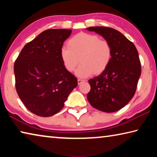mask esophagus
<instances>
[{
    "mask_svg": "<svg viewBox=\"0 0 157 157\" xmlns=\"http://www.w3.org/2000/svg\"><path fill=\"white\" fill-rule=\"evenodd\" d=\"M84 82H85V80H84V79H78V84H81L82 83H83Z\"/></svg>",
    "mask_w": 157,
    "mask_h": 157,
    "instance_id": "esophagus-1",
    "label": "esophagus"
}]
</instances>
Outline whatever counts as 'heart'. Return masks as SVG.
<instances>
[{"mask_svg":"<svg viewBox=\"0 0 157 157\" xmlns=\"http://www.w3.org/2000/svg\"><path fill=\"white\" fill-rule=\"evenodd\" d=\"M67 45L68 47L60 49L61 61L66 71L73 72L79 58L82 64L75 71L79 78H86L94 73H103L112 59L111 45L96 34L78 33L69 39Z\"/></svg>","mask_w":157,"mask_h":157,"instance_id":"heart-1","label":"heart"}]
</instances>
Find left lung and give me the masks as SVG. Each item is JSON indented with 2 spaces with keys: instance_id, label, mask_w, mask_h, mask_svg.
Instances as JSON below:
<instances>
[{
  "instance_id": "obj_1",
  "label": "left lung",
  "mask_w": 157,
  "mask_h": 157,
  "mask_svg": "<svg viewBox=\"0 0 157 157\" xmlns=\"http://www.w3.org/2000/svg\"><path fill=\"white\" fill-rule=\"evenodd\" d=\"M86 30L102 36L112 49L108 68L89 80L91 90L87 99L98 110L115 112L124 107L136 92L141 73L139 53L134 44L115 29L96 26Z\"/></svg>"
}]
</instances>
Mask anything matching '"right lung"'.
I'll use <instances>...</instances> for the list:
<instances>
[{
    "label": "right lung",
    "mask_w": 157,
    "mask_h": 157,
    "mask_svg": "<svg viewBox=\"0 0 157 157\" xmlns=\"http://www.w3.org/2000/svg\"><path fill=\"white\" fill-rule=\"evenodd\" d=\"M72 30L48 29L21 50L14 63L15 86L25 107L42 117L62 109L78 79L66 70L59 57L63 42Z\"/></svg>",
    "instance_id": "obj_1"
}]
</instances>
